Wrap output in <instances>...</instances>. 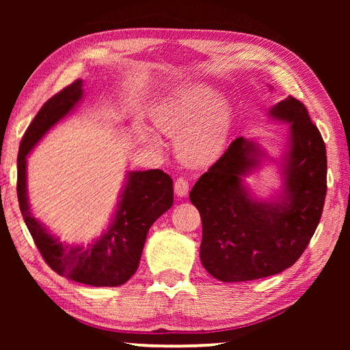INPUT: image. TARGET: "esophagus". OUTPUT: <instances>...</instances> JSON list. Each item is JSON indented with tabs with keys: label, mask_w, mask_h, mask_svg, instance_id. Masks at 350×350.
<instances>
[{
	"label": "esophagus",
	"mask_w": 350,
	"mask_h": 350,
	"mask_svg": "<svg viewBox=\"0 0 350 350\" xmlns=\"http://www.w3.org/2000/svg\"><path fill=\"white\" fill-rule=\"evenodd\" d=\"M188 191H189V183L185 180V179H182V177H179V179L174 182L176 196L177 197H187L188 196Z\"/></svg>",
	"instance_id": "esophagus-1"
}]
</instances>
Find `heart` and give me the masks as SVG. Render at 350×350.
I'll use <instances>...</instances> for the list:
<instances>
[{"instance_id":"1","label":"heart","mask_w":350,"mask_h":350,"mask_svg":"<svg viewBox=\"0 0 350 350\" xmlns=\"http://www.w3.org/2000/svg\"><path fill=\"white\" fill-rule=\"evenodd\" d=\"M150 117L156 128L180 137L177 150L192 165H211L224 152L233 129L234 111L219 88L191 83L174 88L154 103Z\"/></svg>"}]
</instances>
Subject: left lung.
Listing matches in <instances>:
<instances>
[{"mask_svg": "<svg viewBox=\"0 0 350 350\" xmlns=\"http://www.w3.org/2000/svg\"><path fill=\"white\" fill-rule=\"evenodd\" d=\"M267 116L288 124L278 159L258 139L239 137L189 192L203 222L200 260L213 278L224 282L258 280L287 269L307 248L322 217L326 148L321 132L292 96ZM266 163L279 167L280 187L260 199L246 177Z\"/></svg>", "mask_w": 350, "mask_h": 350, "instance_id": "8db88e82", "label": "left lung"}]
</instances>
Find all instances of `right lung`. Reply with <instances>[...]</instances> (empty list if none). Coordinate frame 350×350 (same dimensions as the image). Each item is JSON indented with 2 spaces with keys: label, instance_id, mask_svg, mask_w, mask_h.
<instances>
[{
  "label": "right lung",
  "instance_id": "add662e5",
  "mask_svg": "<svg viewBox=\"0 0 350 350\" xmlns=\"http://www.w3.org/2000/svg\"><path fill=\"white\" fill-rule=\"evenodd\" d=\"M83 99L84 81L78 79L44 103L28 126L18 154V202L29 233L52 271L87 286L117 287L137 272L148 228L173 206V180L162 170L128 171L113 217L100 236L87 245H72L51 233L29 206L27 159Z\"/></svg>",
  "mask_w": 350,
  "mask_h": 350
}]
</instances>
